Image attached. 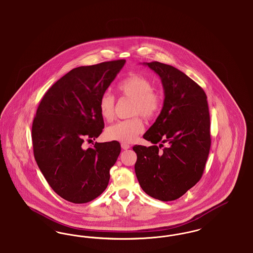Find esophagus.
<instances>
[{
    "mask_svg": "<svg viewBox=\"0 0 253 253\" xmlns=\"http://www.w3.org/2000/svg\"><path fill=\"white\" fill-rule=\"evenodd\" d=\"M130 145L127 144V143H121V148L123 149V150H128V149H130Z\"/></svg>",
    "mask_w": 253,
    "mask_h": 253,
    "instance_id": "obj_1",
    "label": "esophagus"
}]
</instances>
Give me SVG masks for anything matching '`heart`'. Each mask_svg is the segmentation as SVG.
<instances>
[{"label":"heart","mask_w":253,"mask_h":253,"mask_svg":"<svg viewBox=\"0 0 253 253\" xmlns=\"http://www.w3.org/2000/svg\"><path fill=\"white\" fill-rule=\"evenodd\" d=\"M121 97L133 101L131 115L140 116L144 120H153L159 114L162 107V96L155 89L154 83L141 74L132 73L121 80L118 84ZM116 100L109 93H104L98 100V111L103 120L111 121L115 118ZM144 129L139 117L121 121L109 126L105 136L110 140L122 143L132 142Z\"/></svg>","instance_id":"1"}]
</instances>
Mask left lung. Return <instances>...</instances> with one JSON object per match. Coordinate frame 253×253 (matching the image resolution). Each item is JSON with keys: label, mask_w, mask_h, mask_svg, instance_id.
<instances>
[{"label": "left lung", "mask_w": 253, "mask_h": 253, "mask_svg": "<svg viewBox=\"0 0 253 253\" xmlns=\"http://www.w3.org/2000/svg\"><path fill=\"white\" fill-rule=\"evenodd\" d=\"M161 78L163 108L143 138L153 146L134 145V170L142 190L160 201L181 197L201 179L211 149V119L201 86L173 66L146 63ZM160 143V147L157 144ZM164 143L169 144L161 150Z\"/></svg>", "instance_id": "8db88e82"}]
</instances>
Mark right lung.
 <instances>
[{"label":"right lung","mask_w":253,"mask_h":253,"mask_svg":"<svg viewBox=\"0 0 253 253\" xmlns=\"http://www.w3.org/2000/svg\"><path fill=\"white\" fill-rule=\"evenodd\" d=\"M125 61L74 68L49 88L37 109L32 124L35 160L53 191L69 202H90L108 186L120 142H96L87 149L84 143L102 132L98 100Z\"/></svg>","instance_id":"1"}]
</instances>
